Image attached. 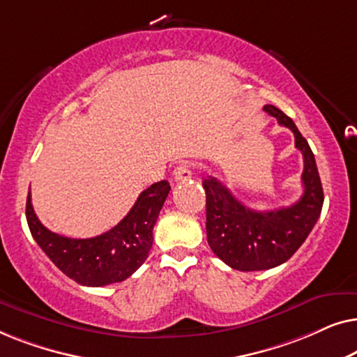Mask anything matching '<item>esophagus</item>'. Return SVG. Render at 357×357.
I'll return each instance as SVG.
<instances>
[{"label":"esophagus","mask_w":357,"mask_h":357,"mask_svg":"<svg viewBox=\"0 0 357 357\" xmlns=\"http://www.w3.org/2000/svg\"><path fill=\"white\" fill-rule=\"evenodd\" d=\"M174 180L175 182H180V180H187L192 177V165L188 162H180L177 167L174 169Z\"/></svg>","instance_id":"esophagus-1"}]
</instances>
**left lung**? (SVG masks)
Here are the masks:
<instances>
[{
	"label": "left lung",
	"instance_id": "8db88e82",
	"mask_svg": "<svg viewBox=\"0 0 357 357\" xmlns=\"http://www.w3.org/2000/svg\"><path fill=\"white\" fill-rule=\"evenodd\" d=\"M263 110L294 133L296 148L304 155V193L287 208L255 211L243 206L218 178L203 180L208 243L218 258L238 271L270 270L289 260L314 229L324 206V188L307 139L275 105H265Z\"/></svg>",
	"mask_w": 357,
	"mask_h": 357
}]
</instances>
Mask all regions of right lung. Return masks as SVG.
<instances>
[{
  "mask_svg": "<svg viewBox=\"0 0 357 357\" xmlns=\"http://www.w3.org/2000/svg\"><path fill=\"white\" fill-rule=\"evenodd\" d=\"M170 192L167 180L153 183L136 199L130 213L100 236L71 238L38 221L27 195L26 216L32 237L45 255L77 284L100 287L125 281L143 265L153 247V229Z\"/></svg>",
  "mask_w": 357,
  "mask_h": 357,
  "instance_id": "1",
  "label": "right lung"
}]
</instances>
